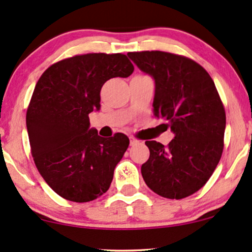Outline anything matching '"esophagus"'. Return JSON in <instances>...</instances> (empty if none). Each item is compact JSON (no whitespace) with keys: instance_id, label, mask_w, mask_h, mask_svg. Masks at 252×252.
Segmentation results:
<instances>
[{"instance_id":"obj_1","label":"esophagus","mask_w":252,"mask_h":252,"mask_svg":"<svg viewBox=\"0 0 252 252\" xmlns=\"http://www.w3.org/2000/svg\"><path fill=\"white\" fill-rule=\"evenodd\" d=\"M129 144H131V146H134L136 144H139V140L135 138H129Z\"/></svg>"}]
</instances>
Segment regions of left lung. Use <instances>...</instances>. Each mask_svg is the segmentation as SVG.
Returning a JSON list of instances; mask_svg holds the SVG:
<instances>
[{"label":"left lung","mask_w":252,"mask_h":252,"mask_svg":"<svg viewBox=\"0 0 252 252\" xmlns=\"http://www.w3.org/2000/svg\"><path fill=\"white\" fill-rule=\"evenodd\" d=\"M155 80L154 116L167 121L174 139L167 146L146 141L150 158L141 166L155 194L181 200L206 185L224 147L225 111L212 77L200 64L164 51L128 52Z\"/></svg>","instance_id":"obj_1"}]
</instances>
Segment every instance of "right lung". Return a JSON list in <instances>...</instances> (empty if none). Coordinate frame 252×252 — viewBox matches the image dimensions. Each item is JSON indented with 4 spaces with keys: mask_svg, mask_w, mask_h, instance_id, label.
Masks as SVG:
<instances>
[{
    "mask_svg": "<svg viewBox=\"0 0 252 252\" xmlns=\"http://www.w3.org/2000/svg\"><path fill=\"white\" fill-rule=\"evenodd\" d=\"M133 71L124 54H85L52 64L37 82L27 110L31 154L44 181L65 200L90 202L110 188L129 139L99 136L89 114L100 107L108 79Z\"/></svg>",
    "mask_w": 252,
    "mask_h": 252,
    "instance_id": "add662e5",
    "label": "right lung"
}]
</instances>
